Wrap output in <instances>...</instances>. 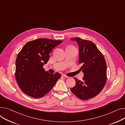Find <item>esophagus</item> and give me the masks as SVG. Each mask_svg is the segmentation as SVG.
I'll return each mask as SVG.
<instances>
[{"mask_svg":"<svg viewBox=\"0 0 125 125\" xmlns=\"http://www.w3.org/2000/svg\"><path fill=\"white\" fill-rule=\"evenodd\" d=\"M62 77H64V78H69V77L67 76V75H65V74H62Z\"/></svg>","mask_w":125,"mask_h":125,"instance_id":"esophagus-1","label":"esophagus"}]
</instances>
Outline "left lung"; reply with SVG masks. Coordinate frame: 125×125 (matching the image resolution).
Wrapping results in <instances>:
<instances>
[{"label": "left lung", "instance_id": "obj_1", "mask_svg": "<svg viewBox=\"0 0 125 125\" xmlns=\"http://www.w3.org/2000/svg\"><path fill=\"white\" fill-rule=\"evenodd\" d=\"M78 42L79 49V64L84 73L82 81L74 78L75 86L72 92L82 100L94 97L103 89L107 79V67L104 57L95 44L78 37L71 39Z\"/></svg>", "mask_w": 125, "mask_h": 125}]
</instances>
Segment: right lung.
<instances>
[{"label": "right lung", "mask_w": 125, "mask_h": 125, "mask_svg": "<svg viewBox=\"0 0 125 125\" xmlns=\"http://www.w3.org/2000/svg\"><path fill=\"white\" fill-rule=\"evenodd\" d=\"M62 40L39 38L27 42L19 52L15 77L21 90L28 96L39 98L47 94L61 77L58 73L45 72L43 65L49 59L53 48Z\"/></svg>", "instance_id": "1"}]
</instances>
